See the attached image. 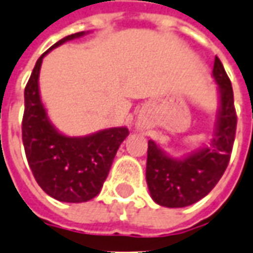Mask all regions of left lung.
<instances>
[{"instance_id": "8db88e82", "label": "left lung", "mask_w": 253, "mask_h": 253, "mask_svg": "<svg viewBox=\"0 0 253 253\" xmlns=\"http://www.w3.org/2000/svg\"><path fill=\"white\" fill-rule=\"evenodd\" d=\"M212 76L217 84L219 110L210 146L183 158H173L149 140L146 180L150 196L158 205L183 208L200 201L216 186L227 168L236 136L237 116L231 83L217 56Z\"/></svg>"}]
</instances>
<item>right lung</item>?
I'll return each instance as SVG.
<instances>
[{
	"mask_svg": "<svg viewBox=\"0 0 253 253\" xmlns=\"http://www.w3.org/2000/svg\"><path fill=\"white\" fill-rule=\"evenodd\" d=\"M85 34L81 31L64 37L42 53L24 89L22 137L29 167L40 187L62 203H85L96 197L109 175L117 150L129 135L126 126H118L86 136H66L46 114L38 86L43 56Z\"/></svg>",
	"mask_w": 253,
	"mask_h": 253,
	"instance_id": "1",
	"label": "right lung"
}]
</instances>
